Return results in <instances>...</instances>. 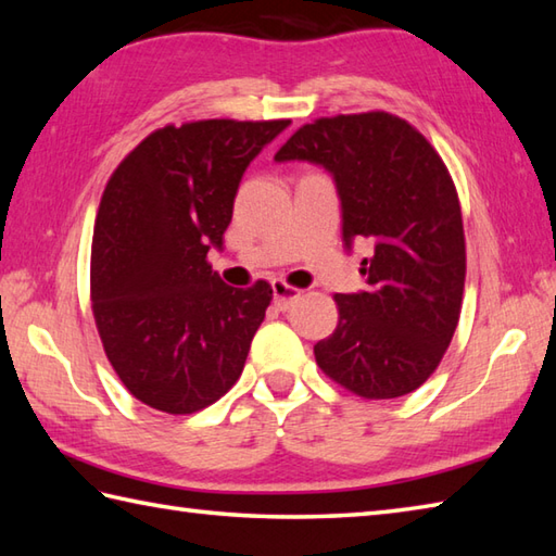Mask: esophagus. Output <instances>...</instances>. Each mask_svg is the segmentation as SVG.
Returning a JSON list of instances; mask_svg holds the SVG:
<instances>
[{"mask_svg": "<svg viewBox=\"0 0 556 556\" xmlns=\"http://www.w3.org/2000/svg\"><path fill=\"white\" fill-rule=\"evenodd\" d=\"M271 296H275V305L279 311H287L291 308V303L301 296V291L285 285V281H275V285H271Z\"/></svg>", "mask_w": 556, "mask_h": 556, "instance_id": "esophagus-1", "label": "esophagus"}]
</instances>
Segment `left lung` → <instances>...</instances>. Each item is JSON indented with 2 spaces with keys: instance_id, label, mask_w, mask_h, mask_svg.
Masks as SVG:
<instances>
[{
  "instance_id": "obj_1",
  "label": "left lung",
  "mask_w": 556,
  "mask_h": 556,
  "mask_svg": "<svg viewBox=\"0 0 556 556\" xmlns=\"http://www.w3.org/2000/svg\"><path fill=\"white\" fill-rule=\"evenodd\" d=\"M275 160L325 167L346 248L372 243L368 291L337 293L339 325L315 344L317 365L363 399L410 394L440 365L464 301V219L442 157L408 122L363 112L301 126Z\"/></svg>"
}]
</instances>
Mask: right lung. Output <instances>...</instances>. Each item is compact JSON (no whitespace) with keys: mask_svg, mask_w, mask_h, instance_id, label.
<instances>
[{"mask_svg":"<svg viewBox=\"0 0 556 556\" xmlns=\"http://www.w3.org/2000/svg\"><path fill=\"white\" fill-rule=\"evenodd\" d=\"M287 126L169 124L110 176L92 231V315L114 372L150 408L195 413L243 372L271 287H227L207 253L222 251L248 164Z\"/></svg>","mask_w":556,"mask_h":556,"instance_id":"add662e5","label":"right lung"}]
</instances>
